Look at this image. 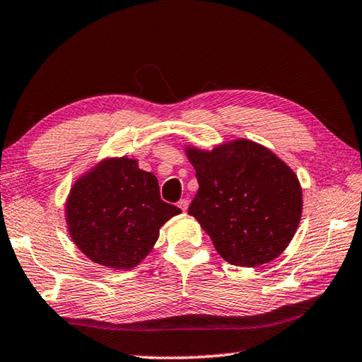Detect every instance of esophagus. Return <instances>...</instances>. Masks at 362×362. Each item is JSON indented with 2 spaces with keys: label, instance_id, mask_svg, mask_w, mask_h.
I'll return each mask as SVG.
<instances>
[{
  "label": "esophagus",
  "instance_id": "34e87169",
  "mask_svg": "<svg viewBox=\"0 0 362 362\" xmlns=\"http://www.w3.org/2000/svg\"><path fill=\"white\" fill-rule=\"evenodd\" d=\"M177 206H179L180 209H182L183 212H185V211L188 209V199H180L179 203H177Z\"/></svg>",
  "mask_w": 362,
  "mask_h": 362
}]
</instances>
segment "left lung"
Instances as JSON below:
<instances>
[{
    "label": "left lung",
    "instance_id": "1",
    "mask_svg": "<svg viewBox=\"0 0 362 362\" xmlns=\"http://www.w3.org/2000/svg\"><path fill=\"white\" fill-rule=\"evenodd\" d=\"M199 188L188 214L231 265L255 268L289 246L302 217V187L272 150L235 139L212 150L185 146Z\"/></svg>",
    "mask_w": 362,
    "mask_h": 362
}]
</instances>
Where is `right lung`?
Wrapping results in <instances>:
<instances>
[{
  "label": "right lung",
  "instance_id": "obj_1",
  "mask_svg": "<svg viewBox=\"0 0 362 362\" xmlns=\"http://www.w3.org/2000/svg\"><path fill=\"white\" fill-rule=\"evenodd\" d=\"M182 211L164 203L155 174L136 158H105L71 185L65 203L69 235L94 263L137 267L151 252L159 228Z\"/></svg>",
  "mask_w": 362,
  "mask_h": 362
}]
</instances>
